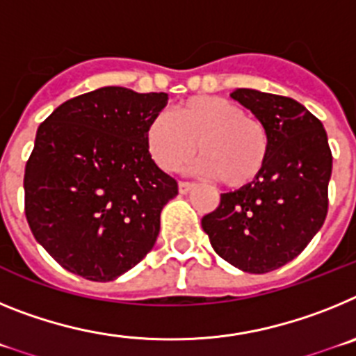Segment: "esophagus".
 Returning a JSON list of instances; mask_svg holds the SVG:
<instances>
[{
	"label": "esophagus",
	"mask_w": 356,
	"mask_h": 356,
	"mask_svg": "<svg viewBox=\"0 0 356 356\" xmlns=\"http://www.w3.org/2000/svg\"><path fill=\"white\" fill-rule=\"evenodd\" d=\"M193 188H194V184H191V181H180V184H178V191H180V194L191 193Z\"/></svg>",
	"instance_id": "esophagus-1"
}]
</instances>
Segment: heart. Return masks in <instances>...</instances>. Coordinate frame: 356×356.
<instances>
[{
    "mask_svg": "<svg viewBox=\"0 0 356 356\" xmlns=\"http://www.w3.org/2000/svg\"><path fill=\"white\" fill-rule=\"evenodd\" d=\"M175 118L156 114L146 127V147L162 171H178L196 155L203 175L229 188L259 180L269 156V131L260 119L221 96H191L175 106Z\"/></svg>",
    "mask_w": 356,
    "mask_h": 356,
    "instance_id": "1",
    "label": "heart"
}]
</instances>
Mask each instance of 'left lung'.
<instances>
[{
	"instance_id": "8db88e82",
	"label": "left lung",
	"mask_w": 356,
	"mask_h": 356,
	"mask_svg": "<svg viewBox=\"0 0 356 356\" xmlns=\"http://www.w3.org/2000/svg\"><path fill=\"white\" fill-rule=\"evenodd\" d=\"M229 96L266 124L269 156L259 180L221 194L201 226L221 259L264 275L296 259L325 222L332 151L323 122L292 97L254 89Z\"/></svg>"
}]
</instances>
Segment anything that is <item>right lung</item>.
<instances>
[{
	"mask_svg": "<svg viewBox=\"0 0 356 356\" xmlns=\"http://www.w3.org/2000/svg\"><path fill=\"white\" fill-rule=\"evenodd\" d=\"M168 94L102 87L67 99L37 130L24 169L31 234L69 273L112 282L155 246L178 194L153 162L146 127Z\"/></svg>",
	"mask_w": 356,
	"mask_h": 356,
	"instance_id": "right-lung-1",
	"label": "right lung"
}]
</instances>
